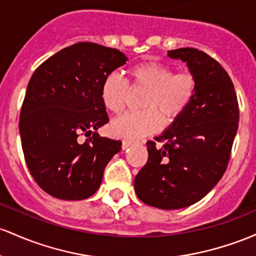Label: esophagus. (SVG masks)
<instances>
[{"instance_id": "34e87169", "label": "esophagus", "mask_w": 256, "mask_h": 256, "mask_svg": "<svg viewBox=\"0 0 256 256\" xmlns=\"http://www.w3.org/2000/svg\"><path fill=\"white\" fill-rule=\"evenodd\" d=\"M132 145H133V142H129V140H123V142H122V148H123V150H127V148H130Z\"/></svg>"}]
</instances>
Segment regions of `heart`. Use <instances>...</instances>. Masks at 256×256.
I'll return each instance as SVG.
<instances>
[{
	"label": "heart",
	"instance_id": "heart-1",
	"mask_svg": "<svg viewBox=\"0 0 256 256\" xmlns=\"http://www.w3.org/2000/svg\"><path fill=\"white\" fill-rule=\"evenodd\" d=\"M133 84L148 90L142 106L145 110L128 112L114 120L111 130L114 136L140 139L162 128L166 120L180 116L191 102L196 92V77L190 71L173 74L170 66L157 62L134 65L129 71ZM128 84L120 74L111 72L102 83V104L112 114L124 108Z\"/></svg>",
	"mask_w": 256,
	"mask_h": 256
}]
</instances>
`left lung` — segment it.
I'll list each match as a JSON object with an SVG mask.
<instances>
[{
  "instance_id": "1",
  "label": "left lung",
  "mask_w": 256,
  "mask_h": 256,
  "mask_svg": "<svg viewBox=\"0 0 256 256\" xmlns=\"http://www.w3.org/2000/svg\"><path fill=\"white\" fill-rule=\"evenodd\" d=\"M196 77L185 111L148 142V160L134 179L140 200L166 210L194 204L212 191L228 168L240 110L234 83L216 60L194 48L169 50Z\"/></svg>"
}]
</instances>
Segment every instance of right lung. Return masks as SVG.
<instances>
[{
  "mask_svg": "<svg viewBox=\"0 0 256 256\" xmlns=\"http://www.w3.org/2000/svg\"><path fill=\"white\" fill-rule=\"evenodd\" d=\"M122 52L80 42L52 56L28 81L19 132L26 166L43 191L64 200H86L99 188L120 140L96 133L108 122L102 83L124 65ZM88 139L79 142V136Z\"/></svg>",
  "mask_w": 256,
  "mask_h": 256,
  "instance_id": "right-lung-1",
  "label": "right lung"
}]
</instances>
